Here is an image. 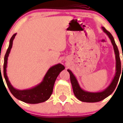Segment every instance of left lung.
<instances>
[{"label":"left lung","mask_w":123,"mask_h":123,"mask_svg":"<svg viewBox=\"0 0 123 123\" xmlns=\"http://www.w3.org/2000/svg\"><path fill=\"white\" fill-rule=\"evenodd\" d=\"M102 28L104 31L105 33H106V34L108 36V37L111 39L112 44L114 46V49L115 54V58H116V74H115L114 78L111 85L109 86L108 87L105 89L104 91L98 93H91L84 91L83 90H82L79 86L77 81L72 73V72L69 69H68V71L69 72V75H70L71 83L72 86H73V90L74 95L76 96L78 99L82 102H99L104 100V99L110 96L114 91L115 87L117 85L119 79H120V74H121V65L120 58V54H119V51L117 46L115 44L114 39L112 34L108 31L106 30L104 27H102Z\"/></svg>","instance_id":"left-lung-1"}]
</instances>
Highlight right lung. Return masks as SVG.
Listing matches in <instances>:
<instances>
[{
  "mask_svg": "<svg viewBox=\"0 0 123 123\" xmlns=\"http://www.w3.org/2000/svg\"><path fill=\"white\" fill-rule=\"evenodd\" d=\"M13 34L10 39L9 45L5 55L4 64H3V75L9 89L11 93L17 99L28 104H38L46 101L50 97L53 92V88L56 79L62 70L65 69L64 65L62 64H57L52 67L48 70V73L44 76L43 81L40 85L36 86L33 89L29 90H19L14 89L10 83L6 75L7 60L9 54L12 46L13 40L16 36Z\"/></svg>",
  "mask_w": 123,
  "mask_h": 123,
  "instance_id": "right-lung-1",
  "label": "right lung"
}]
</instances>
